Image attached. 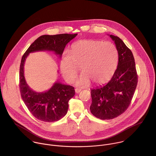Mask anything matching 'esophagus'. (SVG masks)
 <instances>
[{
  "label": "esophagus",
  "mask_w": 156,
  "mask_h": 156,
  "mask_svg": "<svg viewBox=\"0 0 156 156\" xmlns=\"http://www.w3.org/2000/svg\"><path fill=\"white\" fill-rule=\"evenodd\" d=\"M81 91V89H79V88H76V89H75V92H76V93H80Z\"/></svg>",
  "instance_id": "esophagus-1"
}]
</instances>
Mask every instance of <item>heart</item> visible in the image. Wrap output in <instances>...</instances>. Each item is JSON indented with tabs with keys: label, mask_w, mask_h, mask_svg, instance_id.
Wrapping results in <instances>:
<instances>
[{
	"label": "heart",
	"mask_w": 156,
	"mask_h": 156,
	"mask_svg": "<svg viewBox=\"0 0 156 156\" xmlns=\"http://www.w3.org/2000/svg\"><path fill=\"white\" fill-rule=\"evenodd\" d=\"M118 63V52L114 44L95 39H82L75 42L69 54L65 53L60 63L63 78L72 83L80 67L82 74L76 79L78 86H86L91 81L96 84L108 81Z\"/></svg>",
	"instance_id": "b5f03b06"
}]
</instances>
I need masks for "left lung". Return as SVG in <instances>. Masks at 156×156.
<instances>
[{
  "label": "left lung",
  "mask_w": 156,
  "mask_h": 156,
  "mask_svg": "<svg viewBox=\"0 0 156 156\" xmlns=\"http://www.w3.org/2000/svg\"><path fill=\"white\" fill-rule=\"evenodd\" d=\"M119 54L117 68L109 82L91 90L92 114L101 120L113 119L127 109L135 93L138 75L131 50L117 36L110 35Z\"/></svg>",
  "instance_id": "8db88e82"
}]
</instances>
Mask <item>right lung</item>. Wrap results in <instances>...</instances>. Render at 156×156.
Here are the masks:
<instances>
[{
    "label": "right lung",
    "instance_id": "1",
    "mask_svg": "<svg viewBox=\"0 0 156 156\" xmlns=\"http://www.w3.org/2000/svg\"><path fill=\"white\" fill-rule=\"evenodd\" d=\"M78 34L42 35L33 42L22 57L20 67V90L22 99L32 115L37 119L53 122L63 118L67 113L69 101L75 94L74 87L55 82L48 91H34L27 83L24 76V64L30 53L52 51L59 57L64 49Z\"/></svg>",
    "mask_w": 156,
    "mask_h": 156
}]
</instances>
